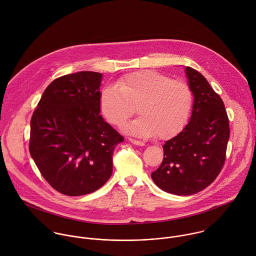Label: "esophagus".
Listing matches in <instances>:
<instances>
[{"label":"esophagus","mask_w":256,"mask_h":256,"mask_svg":"<svg viewBox=\"0 0 256 256\" xmlns=\"http://www.w3.org/2000/svg\"><path fill=\"white\" fill-rule=\"evenodd\" d=\"M128 140H130L132 144H136V146H144L146 144L144 142L136 140H134V138H128Z\"/></svg>","instance_id":"1"}]
</instances>
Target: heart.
Returning a JSON list of instances; mask_svg holds the SVG:
<instances>
[{
  "instance_id": "heart-1",
  "label": "heart",
  "mask_w": 256,
  "mask_h": 256,
  "mask_svg": "<svg viewBox=\"0 0 256 256\" xmlns=\"http://www.w3.org/2000/svg\"><path fill=\"white\" fill-rule=\"evenodd\" d=\"M192 104V94L186 82L154 70L130 72L100 94V114L116 126L124 124L138 106L140 116L124 130L140 138L158 134L166 140L178 134L188 122Z\"/></svg>"
}]
</instances>
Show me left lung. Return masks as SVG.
Masks as SVG:
<instances>
[{"label":"left lung","instance_id":"1","mask_svg":"<svg viewBox=\"0 0 256 256\" xmlns=\"http://www.w3.org/2000/svg\"><path fill=\"white\" fill-rule=\"evenodd\" d=\"M194 96L188 124L162 146L164 160L152 174L164 192L192 196L208 188L220 174L230 140V122L222 98L206 78L190 66L184 68Z\"/></svg>","mask_w":256,"mask_h":256}]
</instances>
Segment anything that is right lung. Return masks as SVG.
Returning <instances> with one entry per match:
<instances>
[{"mask_svg":"<svg viewBox=\"0 0 256 256\" xmlns=\"http://www.w3.org/2000/svg\"><path fill=\"white\" fill-rule=\"evenodd\" d=\"M102 74L78 72L44 90L30 120V154L58 192L78 196L100 188L112 174V152L124 138L100 114Z\"/></svg>","mask_w":256,"mask_h":256,"instance_id":"obj_1","label":"right lung"}]
</instances>
